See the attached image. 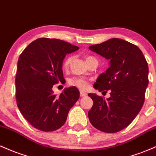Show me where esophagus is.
Returning a JSON list of instances; mask_svg holds the SVG:
<instances>
[{
  "mask_svg": "<svg viewBox=\"0 0 156 156\" xmlns=\"http://www.w3.org/2000/svg\"><path fill=\"white\" fill-rule=\"evenodd\" d=\"M86 96H87L86 93H85L83 91H80V97H86Z\"/></svg>",
  "mask_w": 156,
  "mask_h": 156,
  "instance_id": "obj_1",
  "label": "esophagus"
}]
</instances>
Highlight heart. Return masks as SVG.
Here are the masks:
<instances>
[{"instance_id":"heart-1","label":"heart","mask_w":156,"mask_h":156,"mask_svg":"<svg viewBox=\"0 0 156 156\" xmlns=\"http://www.w3.org/2000/svg\"><path fill=\"white\" fill-rule=\"evenodd\" d=\"M94 57H91V56H87L86 57V62L87 63H88V62L90 60H91L92 59H94ZM72 60V57L71 56H69V57H66V59L64 60L63 62V67L65 69L69 67L70 62H71ZM69 84L71 86H74L78 87L79 89L80 90H86L87 88V86H88V84H87V82L86 80H85L84 78L82 77H79V76H76V77H73L71 79H70Z\"/></svg>"}]
</instances>
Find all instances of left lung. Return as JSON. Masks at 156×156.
Segmentation results:
<instances>
[{"mask_svg": "<svg viewBox=\"0 0 156 156\" xmlns=\"http://www.w3.org/2000/svg\"><path fill=\"white\" fill-rule=\"evenodd\" d=\"M89 49L110 60V67L99 75L94 87L100 92H111L107 100L88 94L94 101L89 120L102 132H119L133 121L144 105L147 62L139 47L119 38L90 45Z\"/></svg>", "mask_w": 156, "mask_h": 156, "instance_id": "left-lung-1", "label": "left lung"}]
</instances>
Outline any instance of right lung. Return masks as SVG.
I'll return each mask as SVG.
<instances>
[{
	"mask_svg": "<svg viewBox=\"0 0 156 156\" xmlns=\"http://www.w3.org/2000/svg\"><path fill=\"white\" fill-rule=\"evenodd\" d=\"M79 47L58 39L39 38L23 50L17 62L15 78L17 105L20 113L38 130L60 128L80 98L76 87H67L57 96L53 85L65 80L62 61Z\"/></svg>",
	"mask_w": 156,
	"mask_h": 156,
	"instance_id": "right-lung-1",
	"label": "right lung"
}]
</instances>
